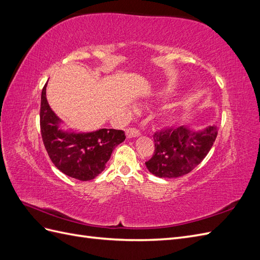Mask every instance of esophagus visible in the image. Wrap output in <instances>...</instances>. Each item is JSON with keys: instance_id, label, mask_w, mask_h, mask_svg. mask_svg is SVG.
<instances>
[{"instance_id": "34e87169", "label": "esophagus", "mask_w": 260, "mask_h": 260, "mask_svg": "<svg viewBox=\"0 0 260 260\" xmlns=\"http://www.w3.org/2000/svg\"><path fill=\"white\" fill-rule=\"evenodd\" d=\"M125 135H127V138L131 139V138H137V137H139V136L141 135V133H140V131H139L138 129H136V128H129V129L125 130Z\"/></svg>"}]
</instances>
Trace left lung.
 <instances>
[{"label":"left lung","instance_id":"obj_1","mask_svg":"<svg viewBox=\"0 0 260 260\" xmlns=\"http://www.w3.org/2000/svg\"><path fill=\"white\" fill-rule=\"evenodd\" d=\"M218 135L216 125L195 132L181 125L154 133L155 152L145 162L148 171L159 178H178L191 172L205 158Z\"/></svg>","mask_w":260,"mask_h":260}]
</instances>
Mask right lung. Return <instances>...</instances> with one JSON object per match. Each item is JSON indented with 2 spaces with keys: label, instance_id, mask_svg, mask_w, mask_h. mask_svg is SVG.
Wrapping results in <instances>:
<instances>
[{
  "label": "right lung",
  "instance_id": "obj_1",
  "mask_svg": "<svg viewBox=\"0 0 260 260\" xmlns=\"http://www.w3.org/2000/svg\"><path fill=\"white\" fill-rule=\"evenodd\" d=\"M61 120L46 100V84L41 94L40 128L43 144L52 162L62 174L80 181H89L105 169L117 145L123 142L122 130L100 129L88 133L64 131Z\"/></svg>",
  "mask_w": 260,
  "mask_h": 260
}]
</instances>
